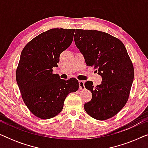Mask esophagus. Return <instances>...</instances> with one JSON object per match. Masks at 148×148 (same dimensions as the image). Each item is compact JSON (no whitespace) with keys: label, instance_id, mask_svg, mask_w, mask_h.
Segmentation results:
<instances>
[{"label":"esophagus","instance_id":"34e87169","mask_svg":"<svg viewBox=\"0 0 148 148\" xmlns=\"http://www.w3.org/2000/svg\"><path fill=\"white\" fill-rule=\"evenodd\" d=\"M79 89L80 90H84L85 86H84V81H79Z\"/></svg>","mask_w":148,"mask_h":148}]
</instances>
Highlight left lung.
Instances as JSON below:
<instances>
[{
	"instance_id": "8db88e82",
	"label": "left lung",
	"mask_w": 148,
	"mask_h": 148,
	"mask_svg": "<svg viewBox=\"0 0 148 148\" xmlns=\"http://www.w3.org/2000/svg\"><path fill=\"white\" fill-rule=\"evenodd\" d=\"M74 40L87 66H94L102 78L96 86L91 81L85 83L92 94V100L84 104L85 110L99 121L112 118L128 101L134 78L126 48L118 38L97 30L77 29Z\"/></svg>"
}]
</instances>
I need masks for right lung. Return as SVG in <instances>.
<instances>
[{
    "instance_id": "add662e5",
    "label": "right lung",
    "mask_w": 148,
    "mask_h": 148,
    "mask_svg": "<svg viewBox=\"0 0 148 148\" xmlns=\"http://www.w3.org/2000/svg\"><path fill=\"white\" fill-rule=\"evenodd\" d=\"M74 32L75 29H49L33 38L22 50L16 80L26 106L38 118L56 116L63 108L66 96L78 90L75 78L60 79L52 73L60 54L72 43Z\"/></svg>"
}]
</instances>
